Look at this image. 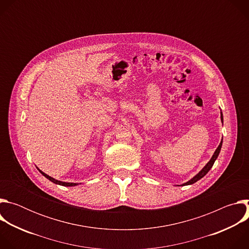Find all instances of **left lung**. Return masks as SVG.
I'll use <instances>...</instances> for the list:
<instances>
[{"instance_id":"left-lung-1","label":"left lung","mask_w":249,"mask_h":249,"mask_svg":"<svg viewBox=\"0 0 249 249\" xmlns=\"http://www.w3.org/2000/svg\"><path fill=\"white\" fill-rule=\"evenodd\" d=\"M221 120H222V122H223V114H222V113H221ZM222 144H223V140H222V142L220 143L219 147L217 148V150L215 151L214 155H213L212 159H211V160H210V161H209V162L204 166V168H203V169H202V170H201L197 175H195L191 180L187 181L186 183H184V184H182V185H189V184H193V183H195L196 181H198L199 179H201L202 177H204V176L209 172V170L212 168L213 164H214L215 160H217V158H218V156H219V154H220V151H221V148H222Z\"/></svg>"}]
</instances>
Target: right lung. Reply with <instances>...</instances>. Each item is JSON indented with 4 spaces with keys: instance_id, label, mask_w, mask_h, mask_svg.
<instances>
[{
    "instance_id": "obj_1",
    "label": "right lung",
    "mask_w": 249,
    "mask_h": 249,
    "mask_svg": "<svg viewBox=\"0 0 249 249\" xmlns=\"http://www.w3.org/2000/svg\"><path fill=\"white\" fill-rule=\"evenodd\" d=\"M39 170V169H38ZM45 177L46 178H48L50 181H52V182H54V183H56V184H59V185H63V186H76V185H78L77 183H70V182H62V181H59V180H56V179H54V178H52L51 176H49V175H47V174H45L44 172H42L41 170H39Z\"/></svg>"
}]
</instances>
